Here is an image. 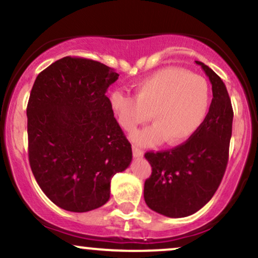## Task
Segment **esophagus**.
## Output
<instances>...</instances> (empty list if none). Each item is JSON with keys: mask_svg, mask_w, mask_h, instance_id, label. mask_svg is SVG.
I'll list each match as a JSON object with an SVG mask.
<instances>
[{"mask_svg": "<svg viewBox=\"0 0 258 258\" xmlns=\"http://www.w3.org/2000/svg\"><path fill=\"white\" fill-rule=\"evenodd\" d=\"M132 153H133V156H135V158H142V156L144 155L143 150H142L141 148H138L136 146L132 147Z\"/></svg>", "mask_w": 258, "mask_h": 258, "instance_id": "esophagus-1", "label": "esophagus"}]
</instances>
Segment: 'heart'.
<instances>
[{"label": "heart", "mask_w": 258, "mask_h": 258, "mask_svg": "<svg viewBox=\"0 0 258 258\" xmlns=\"http://www.w3.org/2000/svg\"><path fill=\"white\" fill-rule=\"evenodd\" d=\"M211 91L203 76L179 68H164L136 85L135 97L121 91L110 94V108L119 125L132 131L152 119L154 125L133 132L144 147L165 143L177 147L189 141L205 121Z\"/></svg>", "instance_id": "1"}]
</instances>
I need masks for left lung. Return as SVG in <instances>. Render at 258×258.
Returning a JSON list of instances; mask_svg holds the SVG:
<instances>
[{
    "label": "left lung",
    "mask_w": 258,
    "mask_h": 258,
    "mask_svg": "<svg viewBox=\"0 0 258 258\" xmlns=\"http://www.w3.org/2000/svg\"><path fill=\"white\" fill-rule=\"evenodd\" d=\"M212 85L207 116L198 132L185 143L162 152H148L152 174L144 183V200L167 217H186L205 206L226 172L232 137L233 108L226 85L201 61Z\"/></svg>",
    "instance_id": "left-lung-1"
}]
</instances>
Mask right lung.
I'll list each match as a JSON object with an SVG mask.
<instances>
[{"label": "right lung", "mask_w": 258, "mask_h": 258, "mask_svg": "<svg viewBox=\"0 0 258 258\" xmlns=\"http://www.w3.org/2000/svg\"><path fill=\"white\" fill-rule=\"evenodd\" d=\"M117 78L99 61L64 57L32 86L26 108L29 162L43 193L67 211L104 205L114 174L131 164V143L105 94Z\"/></svg>", "instance_id": "right-lung-1"}]
</instances>
